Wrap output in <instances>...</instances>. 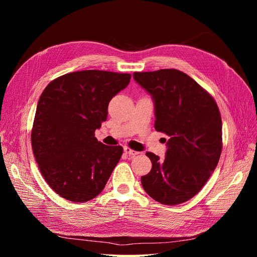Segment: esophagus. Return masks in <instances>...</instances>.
<instances>
[{
	"label": "esophagus",
	"instance_id": "34e87169",
	"mask_svg": "<svg viewBox=\"0 0 257 257\" xmlns=\"http://www.w3.org/2000/svg\"><path fill=\"white\" fill-rule=\"evenodd\" d=\"M124 152L127 153L130 157H135V155L139 154L138 151H135L133 149H131V148H128V147H124Z\"/></svg>",
	"mask_w": 257,
	"mask_h": 257
}]
</instances>
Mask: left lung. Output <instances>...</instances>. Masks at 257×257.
Here are the masks:
<instances>
[{"instance_id": "obj_1", "label": "left lung", "mask_w": 257, "mask_h": 257, "mask_svg": "<svg viewBox=\"0 0 257 257\" xmlns=\"http://www.w3.org/2000/svg\"><path fill=\"white\" fill-rule=\"evenodd\" d=\"M133 77L153 98L155 130L169 137L165 159L146 153L152 168L142 177L143 188L163 205L182 204L203 189L219 163V107L205 89L178 69L135 72Z\"/></svg>"}]
</instances>
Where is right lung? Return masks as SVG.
Masks as SVG:
<instances>
[{
  "instance_id": "1",
  "label": "right lung",
  "mask_w": 257,
  "mask_h": 257,
  "mask_svg": "<svg viewBox=\"0 0 257 257\" xmlns=\"http://www.w3.org/2000/svg\"><path fill=\"white\" fill-rule=\"evenodd\" d=\"M130 74L80 71L52 80L38 100L31 143L44 179L61 197L84 203L102 192L123 153L94 135Z\"/></svg>"
}]
</instances>
